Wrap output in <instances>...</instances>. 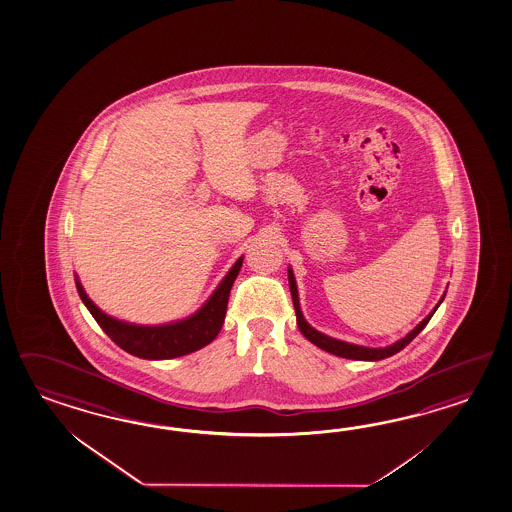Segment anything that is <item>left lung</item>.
Listing matches in <instances>:
<instances>
[{"label":"left lung","instance_id":"1","mask_svg":"<svg viewBox=\"0 0 512 512\" xmlns=\"http://www.w3.org/2000/svg\"><path fill=\"white\" fill-rule=\"evenodd\" d=\"M288 282H290V292H292L293 306H295V315H297V326H299L301 334L310 343L319 346L324 352H330V354L339 355V357H346V359H357V361H379V359H385V357H390V355L397 354L399 350H403L427 326L430 317L434 315V312L438 310L439 304L443 303V299H445V295H443L438 306L428 313L427 317L410 334L405 335L403 339H399L394 345L385 346V348H366V346L352 345V343H345V341H339V339H334V337H328V335L317 332L315 328L306 323L303 312H301V306H299V293H297V284H295L292 268H288Z\"/></svg>","mask_w":512,"mask_h":512}]
</instances>
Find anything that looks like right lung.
<instances>
[{
  "instance_id": "right-lung-1",
  "label": "right lung",
  "mask_w": 512,
  "mask_h": 512,
  "mask_svg": "<svg viewBox=\"0 0 512 512\" xmlns=\"http://www.w3.org/2000/svg\"><path fill=\"white\" fill-rule=\"evenodd\" d=\"M240 266H242V257L233 264V268L222 279L217 290L199 312L193 313L184 321L160 324V326L124 323L107 315L87 297L78 277H76V290L80 293V299L84 301L87 310L93 315L94 321L100 324L105 334L109 335L122 350H126L127 354L136 355L142 359H171V357L197 352L219 335L226 317L231 286L239 275Z\"/></svg>"
}]
</instances>
